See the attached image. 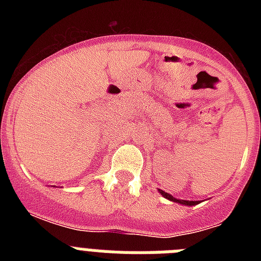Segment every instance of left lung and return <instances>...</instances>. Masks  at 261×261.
I'll return each instance as SVG.
<instances>
[{
  "mask_svg": "<svg viewBox=\"0 0 261 261\" xmlns=\"http://www.w3.org/2000/svg\"><path fill=\"white\" fill-rule=\"evenodd\" d=\"M158 192L161 193V195H162L165 199L170 200V201H172V202H177V204L187 205V206H193V205L200 204V201H191V200H179V199H176V197H174L172 195H170V193L165 192V191H162V190H158Z\"/></svg>",
  "mask_w": 261,
  "mask_h": 261,
  "instance_id": "left-lung-1",
  "label": "left lung"
}]
</instances>
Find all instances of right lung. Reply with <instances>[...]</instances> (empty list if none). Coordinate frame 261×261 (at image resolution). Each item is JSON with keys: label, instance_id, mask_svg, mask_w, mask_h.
Listing matches in <instances>:
<instances>
[{"label": "right lung", "instance_id": "obj_1", "mask_svg": "<svg viewBox=\"0 0 261 261\" xmlns=\"http://www.w3.org/2000/svg\"><path fill=\"white\" fill-rule=\"evenodd\" d=\"M55 187H56V186H55Z\"/></svg>", "mask_w": 261, "mask_h": 261}]
</instances>
